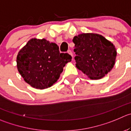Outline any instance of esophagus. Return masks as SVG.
I'll list each match as a JSON object with an SVG mask.
<instances>
[{
  "instance_id": "34e87169",
  "label": "esophagus",
  "mask_w": 131,
  "mask_h": 131,
  "mask_svg": "<svg viewBox=\"0 0 131 131\" xmlns=\"http://www.w3.org/2000/svg\"><path fill=\"white\" fill-rule=\"evenodd\" d=\"M68 52V54H70V55L71 56H72V58H73V53H72V52L70 50H68V52Z\"/></svg>"
}]
</instances>
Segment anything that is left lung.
Here are the masks:
<instances>
[{
	"label": "left lung",
	"mask_w": 131,
	"mask_h": 131,
	"mask_svg": "<svg viewBox=\"0 0 131 131\" xmlns=\"http://www.w3.org/2000/svg\"><path fill=\"white\" fill-rule=\"evenodd\" d=\"M75 66L91 79H100L113 68L116 57L115 45L103 36L82 33L73 39Z\"/></svg>",
	"instance_id": "obj_1"
}]
</instances>
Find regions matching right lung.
<instances>
[{
	"instance_id": "1",
	"label": "right lung",
	"mask_w": 131,
	"mask_h": 131,
	"mask_svg": "<svg viewBox=\"0 0 131 131\" xmlns=\"http://www.w3.org/2000/svg\"><path fill=\"white\" fill-rule=\"evenodd\" d=\"M72 61L67 53H60L55 43L32 38L18 52L17 69L24 81L36 89L47 88L59 78L63 67Z\"/></svg>"
}]
</instances>
